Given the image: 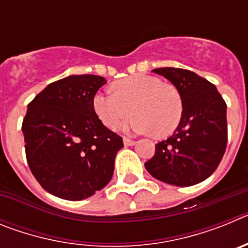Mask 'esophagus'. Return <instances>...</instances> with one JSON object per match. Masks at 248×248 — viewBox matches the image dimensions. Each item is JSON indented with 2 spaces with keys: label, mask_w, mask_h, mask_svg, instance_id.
Returning a JSON list of instances; mask_svg holds the SVG:
<instances>
[{
  "label": "esophagus",
  "mask_w": 248,
  "mask_h": 248,
  "mask_svg": "<svg viewBox=\"0 0 248 248\" xmlns=\"http://www.w3.org/2000/svg\"><path fill=\"white\" fill-rule=\"evenodd\" d=\"M123 141H124V145L125 146H133V145H135V143H137L135 140L128 139V138H124V139H123Z\"/></svg>",
  "instance_id": "esophagus-1"
}]
</instances>
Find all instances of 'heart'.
Segmentation results:
<instances>
[{
    "label": "heart",
    "instance_id": "heart-1",
    "mask_svg": "<svg viewBox=\"0 0 248 248\" xmlns=\"http://www.w3.org/2000/svg\"><path fill=\"white\" fill-rule=\"evenodd\" d=\"M93 109L109 129L117 128L133 111L135 115L123 125L124 130L154 131L157 137H166L179 125L184 104L175 85L163 83L156 77L137 74L114 83V92H97Z\"/></svg>",
    "mask_w": 248,
    "mask_h": 248
}]
</instances>
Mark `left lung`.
Listing matches in <instances>:
<instances>
[{
  "instance_id": "1",
  "label": "left lung",
  "mask_w": 248,
  "mask_h": 248,
  "mask_svg": "<svg viewBox=\"0 0 248 248\" xmlns=\"http://www.w3.org/2000/svg\"><path fill=\"white\" fill-rule=\"evenodd\" d=\"M180 92L184 110L171 137L155 145L145 163L151 176L175 186L206 180L217 169L227 144L226 103L216 87L181 68H156Z\"/></svg>"
}]
</instances>
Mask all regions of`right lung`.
Masks as SVG:
<instances>
[{
    "label": "right lung",
    "instance_id": "add662e5",
    "mask_svg": "<svg viewBox=\"0 0 248 248\" xmlns=\"http://www.w3.org/2000/svg\"><path fill=\"white\" fill-rule=\"evenodd\" d=\"M105 83L94 74L65 77L28 104L22 123L28 166L57 198L87 199L113 176L115 155L124 144L93 109L94 94Z\"/></svg>",
    "mask_w": 248,
    "mask_h": 248
}]
</instances>
